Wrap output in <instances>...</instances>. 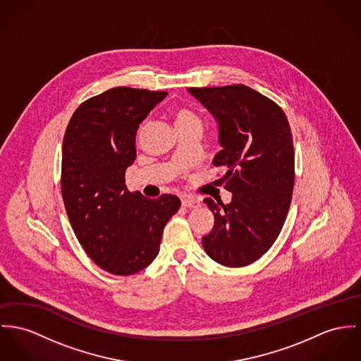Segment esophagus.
Masks as SVG:
<instances>
[{
  "label": "esophagus",
  "instance_id": "esophagus-1",
  "mask_svg": "<svg viewBox=\"0 0 361 361\" xmlns=\"http://www.w3.org/2000/svg\"><path fill=\"white\" fill-rule=\"evenodd\" d=\"M181 204L184 207H188V209H192V207H197L199 206V202L194 199V197H190V196H184L181 199Z\"/></svg>",
  "mask_w": 361,
  "mask_h": 361
}]
</instances>
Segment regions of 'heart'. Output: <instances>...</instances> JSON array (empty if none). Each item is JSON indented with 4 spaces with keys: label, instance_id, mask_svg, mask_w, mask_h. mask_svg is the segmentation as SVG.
<instances>
[{
    "label": "heart",
    "instance_id": "obj_1",
    "mask_svg": "<svg viewBox=\"0 0 361 361\" xmlns=\"http://www.w3.org/2000/svg\"><path fill=\"white\" fill-rule=\"evenodd\" d=\"M174 116V122L177 129H184L192 125H200V119L197 118V115H195L194 112L187 110V109H176L173 112Z\"/></svg>",
    "mask_w": 361,
    "mask_h": 361
}]
</instances>
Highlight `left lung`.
Returning a JSON list of instances; mask_svg holds the SVG:
<instances>
[{
	"mask_svg": "<svg viewBox=\"0 0 361 361\" xmlns=\"http://www.w3.org/2000/svg\"><path fill=\"white\" fill-rule=\"evenodd\" d=\"M219 123L221 151L214 166L226 169L228 204L206 197L214 214L203 249L225 267H246L278 239L294 188V145L288 121L275 102L246 85L190 87Z\"/></svg>",
	"mask_w": 361,
	"mask_h": 361,
	"instance_id": "obj_1",
	"label": "left lung"
}]
</instances>
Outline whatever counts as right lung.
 Masks as SVG:
<instances>
[{"instance_id": "add662e5", "label": "right lung", "mask_w": 361, "mask_h": 361, "mask_svg": "<svg viewBox=\"0 0 361 361\" xmlns=\"http://www.w3.org/2000/svg\"><path fill=\"white\" fill-rule=\"evenodd\" d=\"M166 92L126 86L94 96L73 114L61 149V195L86 254L112 275L129 276L158 255L180 199L129 192L125 171L136 159L140 123Z\"/></svg>"}]
</instances>
